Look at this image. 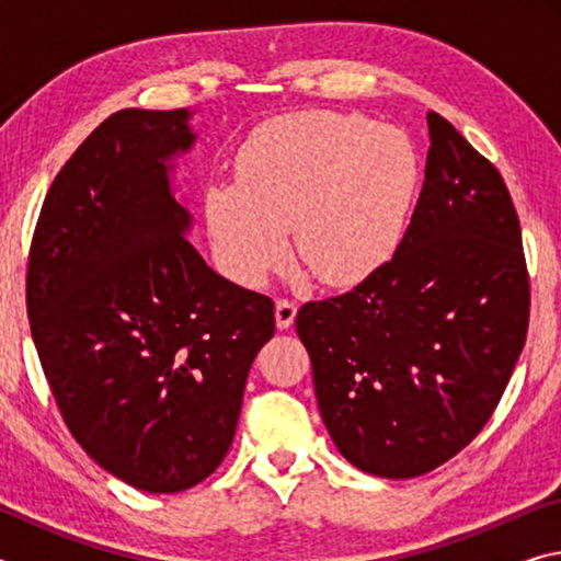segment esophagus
I'll return each instance as SVG.
<instances>
[{"label": "esophagus", "mask_w": 561, "mask_h": 561, "mask_svg": "<svg viewBox=\"0 0 561 561\" xmlns=\"http://www.w3.org/2000/svg\"><path fill=\"white\" fill-rule=\"evenodd\" d=\"M274 317H277L279 329H289L294 324V317H297V304L291 299H277V307H274Z\"/></svg>", "instance_id": "esophagus-1"}]
</instances>
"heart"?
I'll list each match as a JSON object with an SVG mask.
<instances>
[{"label":"heart","instance_id":"1","mask_svg":"<svg viewBox=\"0 0 561 561\" xmlns=\"http://www.w3.org/2000/svg\"><path fill=\"white\" fill-rule=\"evenodd\" d=\"M237 180L207 193L220 264L260 284L294 250L319 282L364 279L391 257L417 185L405 133L364 116L297 113L264 123L237 160Z\"/></svg>","mask_w":561,"mask_h":561}]
</instances>
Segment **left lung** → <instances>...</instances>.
Masks as SVG:
<instances>
[{"label":"left lung","mask_w":561,"mask_h":561,"mask_svg":"<svg viewBox=\"0 0 561 561\" xmlns=\"http://www.w3.org/2000/svg\"><path fill=\"white\" fill-rule=\"evenodd\" d=\"M411 225L354 289L307 301L297 334L348 462L417 478L490 421L529 327L519 217L500 170L440 113Z\"/></svg>","instance_id":"1"}]
</instances>
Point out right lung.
Wrapping results in <instances>:
<instances>
[{
    "label": "right lung",
    "mask_w": 561,
    "mask_h": 561,
    "mask_svg": "<svg viewBox=\"0 0 561 561\" xmlns=\"http://www.w3.org/2000/svg\"><path fill=\"white\" fill-rule=\"evenodd\" d=\"M185 108L113 113L54 178L34 227L26 314L76 443L144 492H180L230 450L274 301L185 240L168 160Z\"/></svg>",
    "instance_id": "right-lung-1"
}]
</instances>
